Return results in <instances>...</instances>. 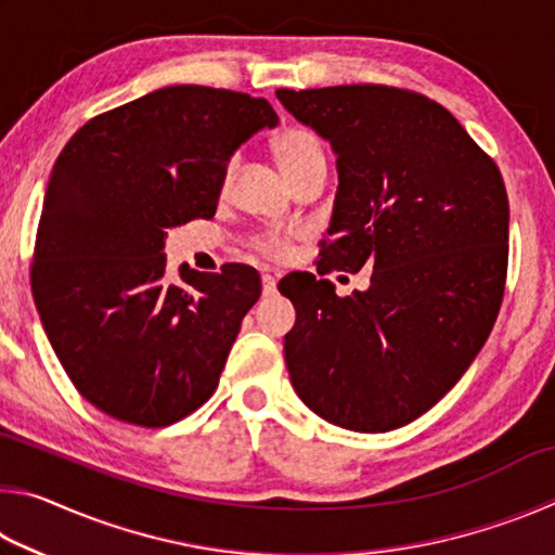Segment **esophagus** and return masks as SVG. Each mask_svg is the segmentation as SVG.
Returning <instances> with one entry per match:
<instances>
[{"instance_id":"obj_1","label":"esophagus","mask_w":555,"mask_h":555,"mask_svg":"<svg viewBox=\"0 0 555 555\" xmlns=\"http://www.w3.org/2000/svg\"><path fill=\"white\" fill-rule=\"evenodd\" d=\"M261 291H264V296H274L276 294V274H264V276H261Z\"/></svg>"}]
</instances>
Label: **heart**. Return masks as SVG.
<instances>
[{"mask_svg": "<svg viewBox=\"0 0 555 555\" xmlns=\"http://www.w3.org/2000/svg\"><path fill=\"white\" fill-rule=\"evenodd\" d=\"M271 152H274L279 166L284 168L288 181L291 178H296L308 166L321 164V162L325 164V152H323L321 139H318L313 129L298 127V125L281 129L274 137V142H271ZM224 181H230V168L224 171ZM251 247L269 259H286L291 255V234L276 232V230L259 232L257 237L251 240Z\"/></svg>", "mask_w": 555, "mask_h": 555, "instance_id": "heart-1", "label": "heart"}]
</instances>
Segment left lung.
<instances>
[{"label":"left lung","instance_id":"obj_1","mask_svg":"<svg viewBox=\"0 0 555 555\" xmlns=\"http://www.w3.org/2000/svg\"><path fill=\"white\" fill-rule=\"evenodd\" d=\"M337 154L318 274L372 269L337 296L298 271L284 354L300 401L327 424L384 434L455 387L492 333L509 261V198L492 156L421 92L389 86L276 90Z\"/></svg>","mask_w":555,"mask_h":555}]
</instances>
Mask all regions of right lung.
Returning a JSON list of instances; mask_svg holds the SVG:
<instances>
[{
	"mask_svg": "<svg viewBox=\"0 0 555 555\" xmlns=\"http://www.w3.org/2000/svg\"><path fill=\"white\" fill-rule=\"evenodd\" d=\"M276 121L264 98L171 86L92 117L63 146L31 294L73 387L107 416L171 426L218 389L261 279L247 264H183L168 281L164 237L212 218L234 149Z\"/></svg>",
	"mask_w": 555,
	"mask_h": 555,
	"instance_id": "1",
	"label": "right lung"
}]
</instances>
